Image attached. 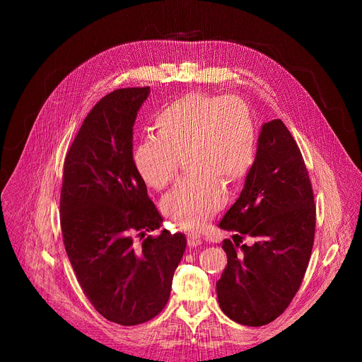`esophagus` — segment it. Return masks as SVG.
Returning a JSON list of instances; mask_svg holds the SVG:
<instances>
[{"label":"esophagus","instance_id":"1","mask_svg":"<svg viewBox=\"0 0 362 362\" xmlns=\"http://www.w3.org/2000/svg\"><path fill=\"white\" fill-rule=\"evenodd\" d=\"M187 243H189V246H199L201 243H202V239H201V236L199 235H197V233H191V235H187Z\"/></svg>","mask_w":362,"mask_h":362}]
</instances>
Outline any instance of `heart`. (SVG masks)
I'll return each mask as SVG.
<instances>
[{"label": "heart", "mask_w": 362, "mask_h": 362, "mask_svg": "<svg viewBox=\"0 0 362 362\" xmlns=\"http://www.w3.org/2000/svg\"><path fill=\"white\" fill-rule=\"evenodd\" d=\"M157 136L133 151L146 185L164 189L175 180L179 157L197 173L163 201L164 214L185 229H198L226 202V186L240 183L255 161L257 123L248 104L235 97L187 93L154 116Z\"/></svg>", "instance_id": "b5f03b06"}]
</instances>
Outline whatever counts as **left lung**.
Instances as JSON below:
<instances>
[{"instance_id":"left-lung-1","label":"left lung","mask_w":362,"mask_h":362,"mask_svg":"<svg viewBox=\"0 0 362 362\" xmlns=\"http://www.w3.org/2000/svg\"><path fill=\"white\" fill-rule=\"evenodd\" d=\"M218 226L235 233L221 246L227 267L217 281L220 308L239 325H269L299 291L315 236L308 170L281 120L264 123L240 197Z\"/></svg>"}]
</instances>
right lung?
Segmentation results:
<instances>
[{"instance_id":"add662e5","label":"right lung","mask_w":362,"mask_h":362,"mask_svg":"<svg viewBox=\"0 0 362 362\" xmlns=\"http://www.w3.org/2000/svg\"><path fill=\"white\" fill-rule=\"evenodd\" d=\"M149 86L107 93L88 112L63 170V243L92 307L120 326L157 317L186 250L183 233L148 235L163 218L133 163V123Z\"/></svg>"}]
</instances>
